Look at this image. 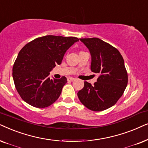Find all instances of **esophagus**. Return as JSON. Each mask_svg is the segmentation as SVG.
<instances>
[{"label": "esophagus", "mask_w": 148, "mask_h": 148, "mask_svg": "<svg viewBox=\"0 0 148 148\" xmlns=\"http://www.w3.org/2000/svg\"><path fill=\"white\" fill-rule=\"evenodd\" d=\"M68 80H70V81H74V80H75V78H72V77H69V78H68Z\"/></svg>", "instance_id": "obj_1"}]
</instances>
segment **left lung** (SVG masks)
Instances as JSON below:
<instances>
[{
    "label": "left lung",
    "instance_id": "left-lung-1",
    "mask_svg": "<svg viewBox=\"0 0 148 148\" xmlns=\"http://www.w3.org/2000/svg\"><path fill=\"white\" fill-rule=\"evenodd\" d=\"M91 56L90 70L99 74L94 85L84 82L78 97L92 111L108 109L123 95L128 83V74L123 56L117 49L98 38H80Z\"/></svg>",
    "mask_w": 148,
    "mask_h": 148
}]
</instances>
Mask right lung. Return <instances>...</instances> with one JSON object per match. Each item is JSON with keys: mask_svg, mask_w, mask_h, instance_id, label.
Segmentation results:
<instances>
[{"mask_svg": "<svg viewBox=\"0 0 148 148\" xmlns=\"http://www.w3.org/2000/svg\"><path fill=\"white\" fill-rule=\"evenodd\" d=\"M76 37L47 35L37 38L19 51L13 67L15 88L23 101L38 108L48 107L60 97L67 78L50 79L49 72L60 65Z\"/></svg>", "mask_w": 148, "mask_h": 148, "instance_id": "add662e5", "label": "right lung"}]
</instances>
